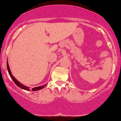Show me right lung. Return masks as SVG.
Segmentation results:
<instances>
[{
  "instance_id": "right-lung-1",
  "label": "right lung",
  "mask_w": 121,
  "mask_h": 121,
  "mask_svg": "<svg viewBox=\"0 0 121 121\" xmlns=\"http://www.w3.org/2000/svg\"><path fill=\"white\" fill-rule=\"evenodd\" d=\"M7 69H8V73H9V74L11 77L12 78V79L13 81V82H14V83H15L17 86L20 87V88H22V89H24V90H27V91H30V89L29 88V87H26L25 86L23 85L22 84L20 83V82H18V81L16 79H15V78L12 75V73H11V70H10V69H9V65H8V62H7ZM46 84H44V85L43 86H39V87H34V88H32L31 90L32 91H38V90H41L42 88H43L44 87L46 86Z\"/></svg>"
}]
</instances>
